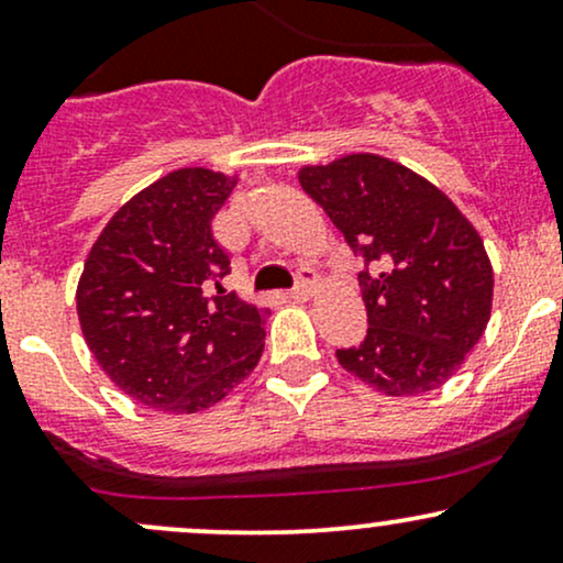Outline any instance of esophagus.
I'll return each instance as SVG.
<instances>
[{
  "label": "esophagus",
  "mask_w": 563,
  "mask_h": 563,
  "mask_svg": "<svg viewBox=\"0 0 563 563\" xmlns=\"http://www.w3.org/2000/svg\"><path fill=\"white\" fill-rule=\"evenodd\" d=\"M312 288H314V269L299 267V273H296V286L290 288V299H296V301L309 299Z\"/></svg>",
  "instance_id": "obj_1"
}]
</instances>
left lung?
<instances>
[{"mask_svg":"<svg viewBox=\"0 0 563 563\" xmlns=\"http://www.w3.org/2000/svg\"><path fill=\"white\" fill-rule=\"evenodd\" d=\"M299 183L363 262L367 335L335 349L339 363L391 397L442 386L493 309L479 232L442 190L371 153L307 166Z\"/></svg>","mask_w":563,"mask_h":563,"instance_id":"1","label":"left lung"}]
</instances>
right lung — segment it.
<instances>
[{
  "mask_svg": "<svg viewBox=\"0 0 563 563\" xmlns=\"http://www.w3.org/2000/svg\"><path fill=\"white\" fill-rule=\"evenodd\" d=\"M232 179L177 169L115 211L84 262L76 290L97 365L140 405L198 412L254 371L267 309L222 288L230 254L211 219Z\"/></svg>",
  "mask_w": 563,
  "mask_h": 563,
  "instance_id": "add662e5",
  "label": "right lung"
}]
</instances>
